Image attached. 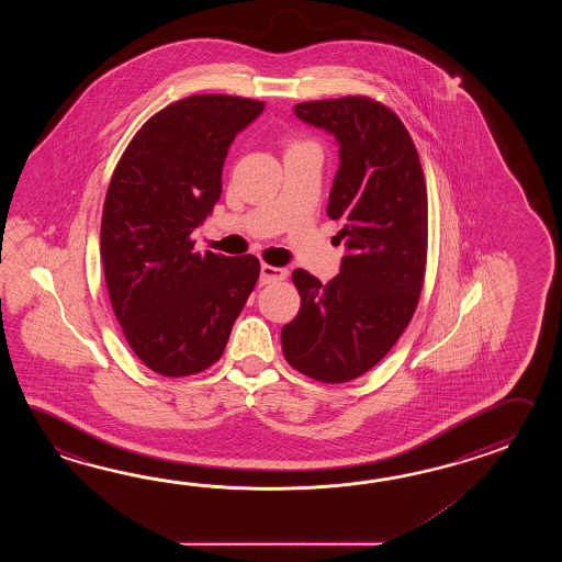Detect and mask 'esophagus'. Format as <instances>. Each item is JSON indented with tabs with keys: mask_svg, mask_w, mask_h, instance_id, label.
<instances>
[{
	"mask_svg": "<svg viewBox=\"0 0 562 562\" xmlns=\"http://www.w3.org/2000/svg\"><path fill=\"white\" fill-rule=\"evenodd\" d=\"M289 276L286 269L281 267H273V265H261V285H269V283H277V281H283Z\"/></svg>",
	"mask_w": 562,
	"mask_h": 562,
	"instance_id": "obj_1",
	"label": "esophagus"
}]
</instances>
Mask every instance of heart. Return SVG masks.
<instances>
[{"instance_id": "obj_1", "label": "heart", "mask_w": 562, "mask_h": 562, "mask_svg": "<svg viewBox=\"0 0 562 562\" xmlns=\"http://www.w3.org/2000/svg\"><path fill=\"white\" fill-rule=\"evenodd\" d=\"M299 144H303V143H293V144H289V148H293V146H299Z\"/></svg>"}]
</instances>
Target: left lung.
Listing matches in <instances>:
<instances>
[{"instance_id": "obj_1", "label": "left lung", "mask_w": 562, "mask_h": 562, "mask_svg": "<svg viewBox=\"0 0 562 562\" xmlns=\"http://www.w3.org/2000/svg\"><path fill=\"white\" fill-rule=\"evenodd\" d=\"M295 116L331 132L339 168L327 215L341 221L347 255L323 285L293 271L301 307L281 329L286 363L315 382L370 371L418 307L428 257V192L418 150L394 110L368 95L301 102Z\"/></svg>"}]
</instances>
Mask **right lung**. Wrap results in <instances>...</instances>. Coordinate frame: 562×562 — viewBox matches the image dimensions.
Instances as JSON below:
<instances>
[{
	"label": "right lung",
	"mask_w": 562,
	"mask_h": 562,
	"mask_svg": "<svg viewBox=\"0 0 562 562\" xmlns=\"http://www.w3.org/2000/svg\"><path fill=\"white\" fill-rule=\"evenodd\" d=\"M265 102L201 94L134 134L108 184L100 257L122 334L146 368L184 378L221 359L261 265L194 251L192 231L223 191L228 146Z\"/></svg>",
	"instance_id": "add662e5"
}]
</instances>
